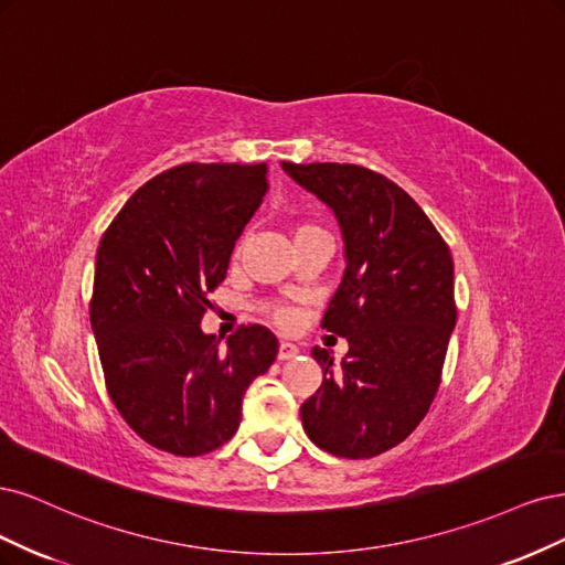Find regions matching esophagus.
<instances>
[{
  "mask_svg": "<svg viewBox=\"0 0 565 565\" xmlns=\"http://www.w3.org/2000/svg\"><path fill=\"white\" fill-rule=\"evenodd\" d=\"M300 354V350L296 348L294 342H281L279 344V361H288V359H296Z\"/></svg>",
  "mask_w": 565,
  "mask_h": 565,
  "instance_id": "1",
  "label": "esophagus"
}]
</instances>
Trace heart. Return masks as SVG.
Instances as JSON below:
<instances>
[{"label":"heart","mask_w":565,"mask_h":565,"mask_svg":"<svg viewBox=\"0 0 565 565\" xmlns=\"http://www.w3.org/2000/svg\"><path fill=\"white\" fill-rule=\"evenodd\" d=\"M300 230H307V227H300ZM271 317H275V321L281 323V326H290V323L296 321L294 309H288V307H275V309H271Z\"/></svg>","instance_id":"b5f03b06"}]
</instances>
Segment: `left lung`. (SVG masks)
Instances as JSON below:
<instances>
[{
	"label": "left lung",
	"mask_w": 565,
	"mask_h": 565,
	"mask_svg": "<svg viewBox=\"0 0 565 565\" xmlns=\"http://www.w3.org/2000/svg\"><path fill=\"white\" fill-rule=\"evenodd\" d=\"M281 169L329 206L344 275L321 326L350 352L315 348L323 382L300 406L312 444L338 458H375L423 423L455 329L452 258L425 211L385 175L354 163Z\"/></svg>",
	"instance_id": "1"
}]
</instances>
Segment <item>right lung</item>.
<instances>
[{"instance_id": "1", "label": "right lung", "mask_w": 565, "mask_h": 565, "mask_svg": "<svg viewBox=\"0 0 565 565\" xmlns=\"http://www.w3.org/2000/svg\"><path fill=\"white\" fill-rule=\"evenodd\" d=\"M267 188V163H183L136 190L103 234L90 329L105 385L159 450L194 458L230 441L248 385L277 359L265 326L225 350L199 326Z\"/></svg>"}]
</instances>
